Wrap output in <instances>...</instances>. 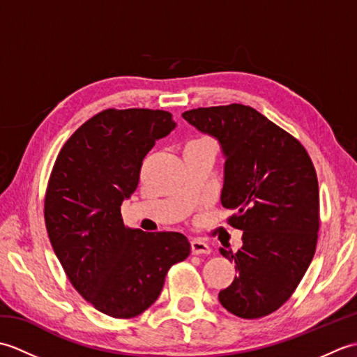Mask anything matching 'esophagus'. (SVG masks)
Listing matches in <instances>:
<instances>
[{
    "instance_id": "1",
    "label": "esophagus",
    "mask_w": 357,
    "mask_h": 357,
    "mask_svg": "<svg viewBox=\"0 0 357 357\" xmlns=\"http://www.w3.org/2000/svg\"><path fill=\"white\" fill-rule=\"evenodd\" d=\"M190 245H192L193 255H208L211 252L210 245L207 244V242H204L202 239H192Z\"/></svg>"
}]
</instances>
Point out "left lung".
Returning <instances> with one entry per match:
<instances>
[{
    "label": "left lung",
    "mask_w": 357,
    "mask_h": 357,
    "mask_svg": "<svg viewBox=\"0 0 357 357\" xmlns=\"http://www.w3.org/2000/svg\"><path fill=\"white\" fill-rule=\"evenodd\" d=\"M183 118L221 146V204L234 210L230 225L244 231L238 253L219 250L238 268L219 302L242 319L267 316L293 294L316 252L319 185L312 159L248 105L193 109Z\"/></svg>",
    "instance_id": "obj_1"
}]
</instances>
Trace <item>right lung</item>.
<instances>
[{"label":"right lung","instance_id":"right-lung-1","mask_svg":"<svg viewBox=\"0 0 357 357\" xmlns=\"http://www.w3.org/2000/svg\"><path fill=\"white\" fill-rule=\"evenodd\" d=\"M174 127L164 110H104L67 139L50 174L44 218L53 252L82 298L118 319L146 312L172 265L190 255L183 233L128 229L121 216L142 159Z\"/></svg>","mask_w":357,"mask_h":357}]
</instances>
